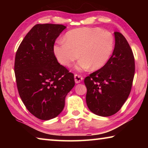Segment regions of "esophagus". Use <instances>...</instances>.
Masks as SVG:
<instances>
[{"instance_id":"34e87169","label":"esophagus","mask_w":148,"mask_h":148,"mask_svg":"<svg viewBox=\"0 0 148 148\" xmlns=\"http://www.w3.org/2000/svg\"><path fill=\"white\" fill-rule=\"evenodd\" d=\"M74 80L76 84H79L83 80V77H82L80 75L78 74H75L74 75Z\"/></svg>"}]
</instances>
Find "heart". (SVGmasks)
<instances>
[{"mask_svg":"<svg viewBox=\"0 0 148 148\" xmlns=\"http://www.w3.org/2000/svg\"><path fill=\"white\" fill-rule=\"evenodd\" d=\"M64 41L56 42L53 46L55 56L60 63L70 66L82 57L76 66L77 71H93L102 68L112 56L114 38L110 32L98 27H81L71 30L65 34Z\"/></svg>","mask_w":148,"mask_h":148,"instance_id":"obj_1","label":"heart"}]
</instances>
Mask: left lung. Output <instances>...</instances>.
Segmentation results:
<instances>
[{
    "label": "left lung",
    "instance_id": "left-lung-1",
    "mask_svg": "<svg viewBox=\"0 0 148 148\" xmlns=\"http://www.w3.org/2000/svg\"><path fill=\"white\" fill-rule=\"evenodd\" d=\"M115 47L106 64L84 79L86 103L97 116L117 113L131 91L135 71L133 53L128 42L119 32H114Z\"/></svg>",
    "mask_w": 148,
    "mask_h": 148
}]
</instances>
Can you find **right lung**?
Returning <instances> with one entry per match:
<instances>
[{
    "label": "right lung",
    "mask_w": 148,
    "mask_h": 148,
    "mask_svg": "<svg viewBox=\"0 0 148 148\" xmlns=\"http://www.w3.org/2000/svg\"><path fill=\"white\" fill-rule=\"evenodd\" d=\"M66 27L37 24L17 50L14 72L19 96L37 118L49 120L62 111L65 97L73 88L74 74L60 64L53 53L56 40Z\"/></svg>",
    "instance_id": "obj_1"
}]
</instances>
